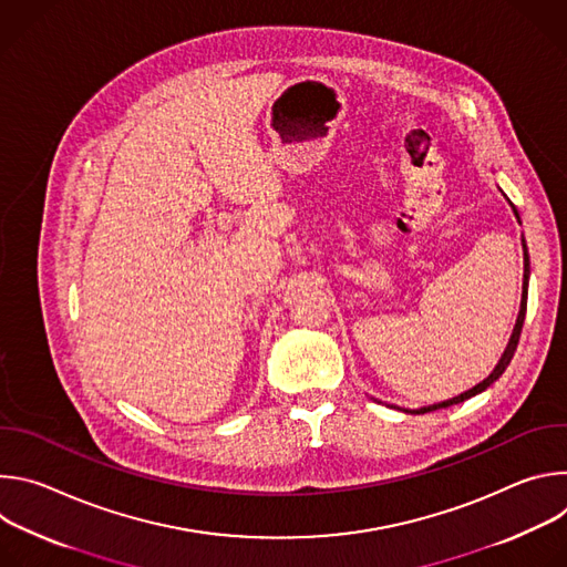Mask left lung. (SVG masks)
I'll use <instances>...</instances> for the list:
<instances>
[{
  "label": "left lung",
  "instance_id": "left-lung-1",
  "mask_svg": "<svg viewBox=\"0 0 567 567\" xmlns=\"http://www.w3.org/2000/svg\"><path fill=\"white\" fill-rule=\"evenodd\" d=\"M514 213H516V217H518V210H516V206H514ZM523 251H525V274H523V300H520V313H518V320H516V328H514V334H512V339H509V346H507V350H505V354H503V359L498 361V365L494 368V372L484 379L482 383H477L475 388H471V390H466V392H462V394H457V396H453V399H449V401H442V403H435V406H429V409H420V411H413V413H431V411H437V409H449V406H453V403H462V401H466L468 396H473V394H477V392H482V390H487L505 370H507V365H509V361H512V357H514V352H516V346H518V339H520V330H523V320H525V311H527V280H529V256H527V245H525V239H523Z\"/></svg>",
  "mask_w": 567,
  "mask_h": 567
}]
</instances>
